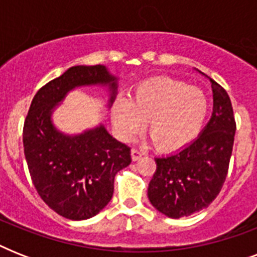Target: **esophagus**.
Here are the masks:
<instances>
[{
  "mask_svg": "<svg viewBox=\"0 0 257 257\" xmlns=\"http://www.w3.org/2000/svg\"><path fill=\"white\" fill-rule=\"evenodd\" d=\"M131 155H132V160L133 161H137V160H140L144 153L141 152V151H139V149H132V152H131Z\"/></svg>",
  "mask_w": 257,
  "mask_h": 257,
  "instance_id": "esophagus-1",
  "label": "esophagus"
}]
</instances>
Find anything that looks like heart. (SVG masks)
Segmentation results:
<instances>
[{"instance_id": "b5f03b06", "label": "heart", "mask_w": 257, "mask_h": 257, "mask_svg": "<svg viewBox=\"0 0 257 257\" xmlns=\"http://www.w3.org/2000/svg\"><path fill=\"white\" fill-rule=\"evenodd\" d=\"M208 98L201 89L168 77L141 82L132 98L118 101L113 122L120 139L136 136L148 120V132L160 149L177 151L195 140L208 114Z\"/></svg>"}]
</instances>
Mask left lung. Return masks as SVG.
Returning a JSON list of instances; mask_svg holds the SVG:
<instances>
[{
  "label": "left lung",
  "instance_id": "left-lung-1",
  "mask_svg": "<svg viewBox=\"0 0 257 257\" xmlns=\"http://www.w3.org/2000/svg\"><path fill=\"white\" fill-rule=\"evenodd\" d=\"M213 112L195 141L169 156L156 157L148 199L172 219L207 208L223 188L231 160L236 122L225 89L211 78Z\"/></svg>",
  "mask_w": 257,
  "mask_h": 257
}]
</instances>
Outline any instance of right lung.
<instances>
[{
  "label": "right lung",
  "mask_w": 257,
  "mask_h": 257,
  "mask_svg": "<svg viewBox=\"0 0 257 257\" xmlns=\"http://www.w3.org/2000/svg\"><path fill=\"white\" fill-rule=\"evenodd\" d=\"M108 85L109 105L116 96V77L104 65L72 66L42 86L24 122V152L38 195L49 208L69 220L96 216L110 201L117 172L131 164V148L104 125L68 136L56 129L52 113L77 86Z\"/></svg>",
  "instance_id": "1"
}]
</instances>
